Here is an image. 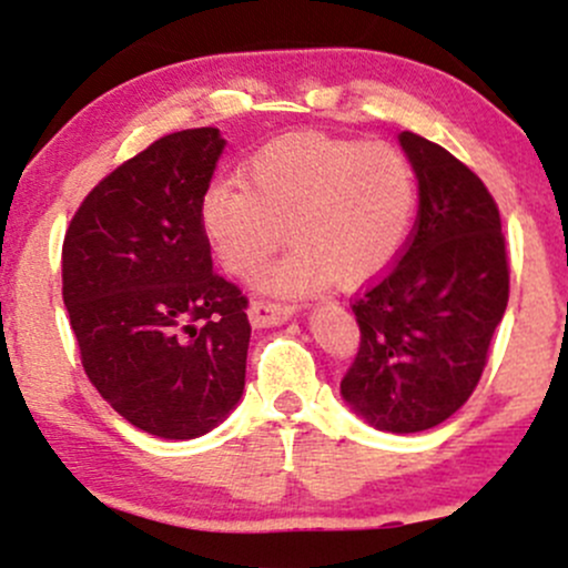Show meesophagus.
<instances>
[{"label": "esophagus", "mask_w": 568, "mask_h": 568, "mask_svg": "<svg viewBox=\"0 0 568 568\" xmlns=\"http://www.w3.org/2000/svg\"><path fill=\"white\" fill-rule=\"evenodd\" d=\"M294 313L296 310L291 307V304H280V302H253L247 310L250 324H253L255 329L285 324V321L294 318Z\"/></svg>", "instance_id": "esophagus-1"}]
</instances>
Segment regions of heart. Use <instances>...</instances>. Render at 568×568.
Returning a JSON list of instances; mask_svg holds the SVG:
<instances>
[{"mask_svg": "<svg viewBox=\"0 0 568 568\" xmlns=\"http://www.w3.org/2000/svg\"><path fill=\"white\" fill-rule=\"evenodd\" d=\"M416 212V171L392 143L321 133L285 135L244 165V184L214 179L199 201L220 266L250 280L285 242L294 250L266 274L274 294H307L375 277L403 247Z\"/></svg>", "mask_w": 568, "mask_h": 568, "instance_id": "heart-1", "label": "heart"}]
</instances>
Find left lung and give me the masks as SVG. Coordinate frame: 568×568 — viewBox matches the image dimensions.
<instances>
[{
	"label": "left lung",
	"instance_id": "8db88e82",
	"mask_svg": "<svg viewBox=\"0 0 568 568\" xmlns=\"http://www.w3.org/2000/svg\"><path fill=\"white\" fill-rule=\"evenodd\" d=\"M419 182L414 234L389 272L351 304L362 343L339 394L384 433H422L470 397L509 302L500 214L455 154L399 133Z\"/></svg>",
	"mask_w": 568,
	"mask_h": 568
}]
</instances>
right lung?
Returning a JSON list of instances; mask_svg holds the SVG:
<instances>
[{
    "label": "right lung",
    "instance_id": "1",
    "mask_svg": "<svg viewBox=\"0 0 568 568\" xmlns=\"http://www.w3.org/2000/svg\"><path fill=\"white\" fill-rule=\"evenodd\" d=\"M223 149L217 128L154 141L83 199L64 234L62 296L83 369L158 438L206 435L244 392L247 300L212 272L199 217Z\"/></svg>",
    "mask_w": 568,
    "mask_h": 568
}]
</instances>
